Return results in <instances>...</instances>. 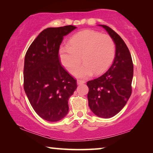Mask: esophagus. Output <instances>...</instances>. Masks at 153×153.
Masks as SVG:
<instances>
[{"instance_id":"esophagus-1","label":"esophagus","mask_w":153,"mask_h":153,"mask_svg":"<svg viewBox=\"0 0 153 153\" xmlns=\"http://www.w3.org/2000/svg\"><path fill=\"white\" fill-rule=\"evenodd\" d=\"M85 82H85L84 80H81V79H77V84H84Z\"/></svg>"}]
</instances>
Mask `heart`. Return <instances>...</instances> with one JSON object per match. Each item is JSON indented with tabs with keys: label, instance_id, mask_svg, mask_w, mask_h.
Returning <instances> with one entry per match:
<instances>
[{
	"label": "heart",
	"instance_id": "b5f03b06",
	"mask_svg": "<svg viewBox=\"0 0 153 153\" xmlns=\"http://www.w3.org/2000/svg\"><path fill=\"white\" fill-rule=\"evenodd\" d=\"M69 46L59 51L61 64L73 73L81 62L84 64L74 72L78 77L86 78L94 73L100 74L111 65L115 55V44L109 35L101 34L94 30L80 31L72 36Z\"/></svg>",
	"mask_w": 153,
	"mask_h": 153
}]
</instances>
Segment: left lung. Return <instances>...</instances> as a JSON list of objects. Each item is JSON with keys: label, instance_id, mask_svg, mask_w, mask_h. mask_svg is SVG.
Instances as JSON below:
<instances>
[{"label": "left lung", "instance_id": "left-lung-1", "mask_svg": "<svg viewBox=\"0 0 153 153\" xmlns=\"http://www.w3.org/2000/svg\"><path fill=\"white\" fill-rule=\"evenodd\" d=\"M105 28L115 44V56L110 68L102 76L87 82L88 105L98 117L110 118L120 112L131 94L134 65L126 43L115 31Z\"/></svg>", "mask_w": 153, "mask_h": 153}]
</instances>
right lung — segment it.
<instances>
[{
  "label": "right lung",
  "mask_w": 153,
  "mask_h": 153,
  "mask_svg": "<svg viewBox=\"0 0 153 153\" xmlns=\"http://www.w3.org/2000/svg\"><path fill=\"white\" fill-rule=\"evenodd\" d=\"M74 25L48 27L36 37L25 56L24 88L31 105L41 118L55 122L69 111L68 100L76 79L61 65L59 47Z\"/></svg>",
  "instance_id": "add662e5"
}]
</instances>
